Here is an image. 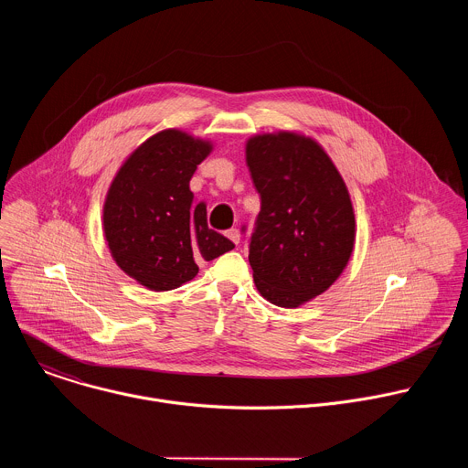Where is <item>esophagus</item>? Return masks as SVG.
<instances>
[{
  "mask_svg": "<svg viewBox=\"0 0 468 468\" xmlns=\"http://www.w3.org/2000/svg\"><path fill=\"white\" fill-rule=\"evenodd\" d=\"M226 237H228L233 244H239V242H240V233H239V229H235V228L228 229V231H226Z\"/></svg>",
  "mask_w": 468,
  "mask_h": 468,
  "instance_id": "1",
  "label": "esophagus"
}]
</instances>
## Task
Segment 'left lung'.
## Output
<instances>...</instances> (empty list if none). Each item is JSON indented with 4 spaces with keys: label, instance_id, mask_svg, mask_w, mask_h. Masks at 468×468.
I'll return each mask as SVG.
<instances>
[{
    "label": "left lung",
    "instance_id": "1",
    "mask_svg": "<svg viewBox=\"0 0 468 468\" xmlns=\"http://www.w3.org/2000/svg\"><path fill=\"white\" fill-rule=\"evenodd\" d=\"M246 163L261 196L248 244L255 287L280 307H298L327 291L352 255L348 188L327 154L296 133L250 139Z\"/></svg>",
    "mask_w": 468,
    "mask_h": 468
}]
</instances>
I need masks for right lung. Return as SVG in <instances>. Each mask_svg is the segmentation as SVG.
Instances as JSON below:
<instances>
[{"mask_svg": "<svg viewBox=\"0 0 468 468\" xmlns=\"http://www.w3.org/2000/svg\"><path fill=\"white\" fill-rule=\"evenodd\" d=\"M213 146L166 129L118 170L103 206V231L120 269L150 291H172L197 274L199 261L235 248L209 229L206 204L194 206L190 177Z\"/></svg>", "mask_w": 468, "mask_h": 468, "instance_id": "add662e5", "label": "right lung"}]
</instances>
